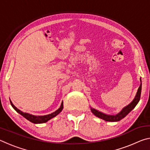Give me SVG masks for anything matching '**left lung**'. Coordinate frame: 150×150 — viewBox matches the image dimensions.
<instances>
[{
    "label": "left lung",
    "instance_id": "obj_1",
    "mask_svg": "<svg viewBox=\"0 0 150 150\" xmlns=\"http://www.w3.org/2000/svg\"><path fill=\"white\" fill-rule=\"evenodd\" d=\"M142 82V81H141ZM141 91H142V83L141 85L139 86V87L138 90V93L136 94V96L135 98H134V100L132 102L130 105H128L126 107H124L120 113L118 114L115 116H111V115H106L105 114H103L100 112H98V110H95L94 108H91V111L97 117L102 118L103 120L106 121H109V122H117L122 120V119L124 118L125 116L128 115V114L132 110L133 108L136 106L137 104L138 103L139 99H140V96H141Z\"/></svg>",
    "mask_w": 150,
    "mask_h": 150
}]
</instances>
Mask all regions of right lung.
<instances>
[{
	"label": "right lung",
	"instance_id": "obj_1",
	"mask_svg": "<svg viewBox=\"0 0 150 150\" xmlns=\"http://www.w3.org/2000/svg\"><path fill=\"white\" fill-rule=\"evenodd\" d=\"M11 102V104L12 107L14 108V109L16 110L17 112H18L22 116H23L25 118H26L27 120H28L29 121L31 122H33L34 124H41V123H45L47 122L50 119H52V118L55 117V116H57L58 114L61 112L62 110V109L63 108V102L62 103V105H61L60 108L54 112H53L52 114H50V115H45V116H34L32 115H30L28 113H26V112H23L21 110H20L19 109H18L16 106H15L11 102V100H10Z\"/></svg>",
	"mask_w": 150,
	"mask_h": 150
}]
</instances>
